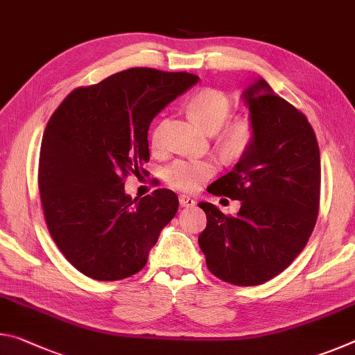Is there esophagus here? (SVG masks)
Here are the masks:
<instances>
[{
  "mask_svg": "<svg viewBox=\"0 0 355 355\" xmlns=\"http://www.w3.org/2000/svg\"><path fill=\"white\" fill-rule=\"evenodd\" d=\"M178 200H180V205H182L183 208H191L196 205V200L189 196H180Z\"/></svg>",
  "mask_w": 355,
  "mask_h": 355,
  "instance_id": "obj_1",
  "label": "esophagus"
}]
</instances>
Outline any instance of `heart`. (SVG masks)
<instances>
[{"mask_svg": "<svg viewBox=\"0 0 355 355\" xmlns=\"http://www.w3.org/2000/svg\"><path fill=\"white\" fill-rule=\"evenodd\" d=\"M188 111L199 127L213 135L218 131V141L222 152L232 156L241 155L254 141V125L249 119L236 117L225 122L230 116L232 103L219 91L205 89L196 94L188 105ZM163 123L158 125L152 133V148L161 147ZM218 166L211 159H180L166 169V182L172 188L184 192H194L211 178Z\"/></svg>", "mask_w": 355, "mask_h": 355, "instance_id": "b5f03b06", "label": "heart"}]
</instances>
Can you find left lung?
<instances>
[{"instance_id":"1","label":"left lung","mask_w":355,"mask_h":355,"mask_svg":"<svg viewBox=\"0 0 355 355\" xmlns=\"http://www.w3.org/2000/svg\"><path fill=\"white\" fill-rule=\"evenodd\" d=\"M254 141L208 192L241 202L235 216L200 202L199 245L216 277L239 286L271 280L307 244L320 208L321 159L307 117L260 78L243 91Z\"/></svg>"}]
</instances>
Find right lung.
<instances>
[{
	"label": "right lung",
	"mask_w": 355,
	"mask_h": 355,
	"mask_svg": "<svg viewBox=\"0 0 355 355\" xmlns=\"http://www.w3.org/2000/svg\"><path fill=\"white\" fill-rule=\"evenodd\" d=\"M199 81L184 71L135 67L75 89L48 122L39 189L51 238L87 277L112 282L139 272L178 209L171 189L131 199L123 178L150 159L156 114Z\"/></svg>",
	"instance_id": "right-lung-1"
}]
</instances>
